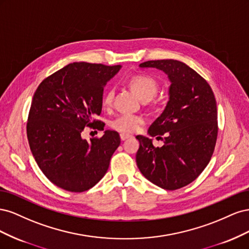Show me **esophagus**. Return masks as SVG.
Wrapping results in <instances>:
<instances>
[{
	"mask_svg": "<svg viewBox=\"0 0 249 249\" xmlns=\"http://www.w3.org/2000/svg\"><path fill=\"white\" fill-rule=\"evenodd\" d=\"M131 136L130 135H127V134H120V139H122V141H124V140H126V139H129Z\"/></svg>",
	"mask_w": 249,
	"mask_h": 249,
	"instance_id": "34e87169",
	"label": "esophagus"
}]
</instances>
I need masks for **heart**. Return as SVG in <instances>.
<instances>
[{"label":"heart","mask_w":249,"mask_h":249,"mask_svg":"<svg viewBox=\"0 0 249 249\" xmlns=\"http://www.w3.org/2000/svg\"><path fill=\"white\" fill-rule=\"evenodd\" d=\"M129 84L133 91L138 95L139 99L144 102L152 100L158 91V83L154 78L147 76V74H137V76L132 77L129 81ZM113 96H114L113 89H107L102 101L105 108H110L112 106ZM144 122V117L141 115L122 114L117 116L114 120H112L111 126L118 132L130 134L138 131Z\"/></svg>","instance_id":"1"}]
</instances>
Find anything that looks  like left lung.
Wrapping results in <instances>:
<instances>
[{"label": "left lung", "mask_w": 249, "mask_h": 249, "mask_svg": "<svg viewBox=\"0 0 249 249\" xmlns=\"http://www.w3.org/2000/svg\"><path fill=\"white\" fill-rule=\"evenodd\" d=\"M140 67H155L167 74L169 101L148 134L138 135L137 166L149 182L165 190H177L192 183L207 167L217 140V106L209 83L191 67L178 60H152Z\"/></svg>", "instance_id": "obj_1"}]
</instances>
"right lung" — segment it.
<instances>
[{
  "label": "right lung",
  "mask_w": 249,
  "mask_h": 249,
  "mask_svg": "<svg viewBox=\"0 0 249 249\" xmlns=\"http://www.w3.org/2000/svg\"><path fill=\"white\" fill-rule=\"evenodd\" d=\"M120 65L73 62L44 79L30 107L27 136L32 155L51 182L70 192H84L106 175L120 144L115 131L83 139L85 126L104 130L97 120L106 83Z\"/></svg>",
  "instance_id": "obj_1"
}]
</instances>
